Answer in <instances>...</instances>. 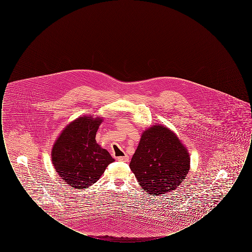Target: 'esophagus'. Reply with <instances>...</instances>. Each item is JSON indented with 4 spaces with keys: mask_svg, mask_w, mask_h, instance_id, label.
Segmentation results:
<instances>
[{
    "mask_svg": "<svg viewBox=\"0 0 252 252\" xmlns=\"http://www.w3.org/2000/svg\"><path fill=\"white\" fill-rule=\"evenodd\" d=\"M117 160H118V161H122V162H127V161L129 160V157L127 156V155L118 157V158H117Z\"/></svg>",
    "mask_w": 252,
    "mask_h": 252,
    "instance_id": "obj_1",
    "label": "esophagus"
}]
</instances>
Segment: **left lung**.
<instances>
[{"label": "left lung", "instance_id": "obj_1", "mask_svg": "<svg viewBox=\"0 0 252 252\" xmlns=\"http://www.w3.org/2000/svg\"><path fill=\"white\" fill-rule=\"evenodd\" d=\"M129 167L145 192L158 195L185 180L190 157L173 132L158 125L143 133Z\"/></svg>", "mask_w": 252, "mask_h": 252}]
</instances>
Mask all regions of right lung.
<instances>
[{
  "label": "right lung",
  "mask_w": 252,
  "mask_h": 252,
  "mask_svg": "<svg viewBox=\"0 0 252 252\" xmlns=\"http://www.w3.org/2000/svg\"><path fill=\"white\" fill-rule=\"evenodd\" d=\"M102 119L80 117L60 134L52 150V160L61 179L75 189L95 183L114 158L96 143Z\"/></svg>",
  "instance_id": "right-lung-1"
}]
</instances>
